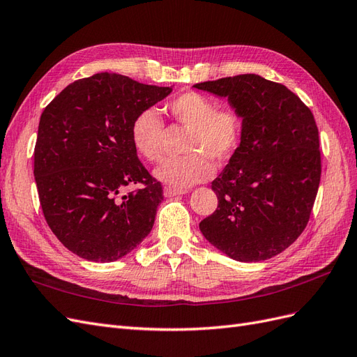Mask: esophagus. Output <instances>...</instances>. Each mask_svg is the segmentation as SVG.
<instances>
[{
  "instance_id": "obj_1",
  "label": "esophagus",
  "mask_w": 357,
  "mask_h": 357,
  "mask_svg": "<svg viewBox=\"0 0 357 357\" xmlns=\"http://www.w3.org/2000/svg\"><path fill=\"white\" fill-rule=\"evenodd\" d=\"M186 192H188V190H185V189H176V188H171V186H165V188H164V195H165L167 198L185 195Z\"/></svg>"
}]
</instances>
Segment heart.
<instances>
[{
  "label": "heart",
  "mask_w": 357,
  "mask_h": 357,
  "mask_svg": "<svg viewBox=\"0 0 357 357\" xmlns=\"http://www.w3.org/2000/svg\"><path fill=\"white\" fill-rule=\"evenodd\" d=\"M168 114L188 128L183 150L186 155L167 159L155 176L169 186L189 188L208 180L215 164L229 160L243 138V117L235 109H215V102L198 92H185L167 104ZM131 142L150 162L164 153V123L153 109L139 112L131 125Z\"/></svg>",
  "instance_id": "obj_1"
}]
</instances>
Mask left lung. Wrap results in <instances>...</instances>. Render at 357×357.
<instances>
[{"instance_id":"8db88e82","label":"left lung","mask_w":357,"mask_h":357,"mask_svg":"<svg viewBox=\"0 0 357 357\" xmlns=\"http://www.w3.org/2000/svg\"><path fill=\"white\" fill-rule=\"evenodd\" d=\"M193 88L228 98L243 117V138L211 189L219 204L199 229L240 262H261L305 229L320 185L319 129L308 107L284 84L240 74Z\"/></svg>"}]
</instances>
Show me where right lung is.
<instances>
[{
  "label": "right lung",
  "mask_w": 357,
  "mask_h": 357,
  "mask_svg": "<svg viewBox=\"0 0 357 357\" xmlns=\"http://www.w3.org/2000/svg\"><path fill=\"white\" fill-rule=\"evenodd\" d=\"M171 91L98 73L68 84L43 112L34 150L38 198L49 228L74 255L113 262L152 231L164 192L137 156L131 125ZM139 182V190L120 193Z\"/></svg>",
  "instance_id": "add662e5"
}]
</instances>
